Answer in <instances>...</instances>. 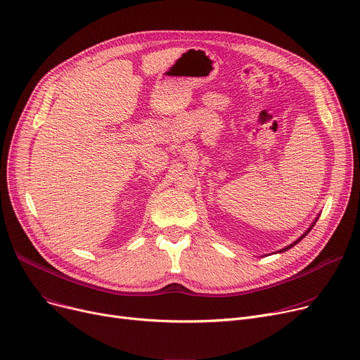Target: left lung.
<instances>
[{
  "label": "left lung",
  "instance_id": "8db88e82",
  "mask_svg": "<svg viewBox=\"0 0 360 360\" xmlns=\"http://www.w3.org/2000/svg\"><path fill=\"white\" fill-rule=\"evenodd\" d=\"M316 220H318V217H315V220H314V221H312V223H311V226H309V228H308V229H307V231H305V233H304V235H302V236H300V238H297V239H296V240H295V242H292V243H290V245H288V247H285V248H281V250H280V251H277V252H285V251H288V250H290V248H292V247H295V245H296V243H299V242H300V240H302V239H304V238H305V236H307V235H308V233H309V232H311V229H312V228H314V224H315V223H316ZM277 252H274V254H277Z\"/></svg>",
  "mask_w": 360,
  "mask_h": 360
}]
</instances>
